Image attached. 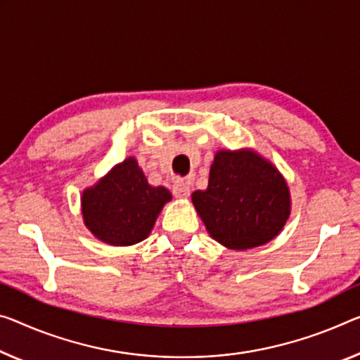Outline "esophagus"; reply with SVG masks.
<instances>
[{"label": "esophagus", "instance_id": "obj_1", "mask_svg": "<svg viewBox=\"0 0 360 360\" xmlns=\"http://www.w3.org/2000/svg\"><path fill=\"white\" fill-rule=\"evenodd\" d=\"M190 184H188L186 180L184 179H179L174 181V186H172V193L175 198H188L190 196Z\"/></svg>", "mask_w": 360, "mask_h": 360}]
</instances>
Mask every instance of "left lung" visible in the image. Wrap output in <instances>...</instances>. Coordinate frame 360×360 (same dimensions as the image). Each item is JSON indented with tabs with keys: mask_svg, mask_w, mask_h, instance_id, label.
Instances as JSON below:
<instances>
[{
	"mask_svg": "<svg viewBox=\"0 0 360 360\" xmlns=\"http://www.w3.org/2000/svg\"><path fill=\"white\" fill-rule=\"evenodd\" d=\"M215 241L230 250L265 245L290 215V193L272 164L252 151H219L207 190L191 195Z\"/></svg>",
	"mask_w": 360,
	"mask_h": 360,
	"instance_id": "obj_1",
	"label": "left lung"
}]
</instances>
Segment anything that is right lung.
<instances>
[{
	"label": "right lung",
	"mask_w": 360,
	"mask_h": 360,
	"mask_svg": "<svg viewBox=\"0 0 360 360\" xmlns=\"http://www.w3.org/2000/svg\"><path fill=\"white\" fill-rule=\"evenodd\" d=\"M164 186H151L134 158L115 165L101 181L82 196L88 230L104 243L129 246L151 233L158 214L170 201Z\"/></svg>",
	"instance_id": "add662e5"
}]
</instances>
